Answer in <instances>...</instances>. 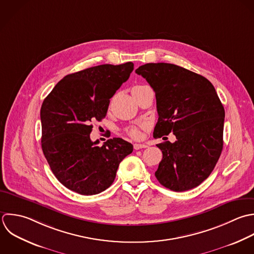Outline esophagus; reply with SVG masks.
I'll return each instance as SVG.
<instances>
[{
	"label": "esophagus",
	"instance_id": "34e87169",
	"mask_svg": "<svg viewBox=\"0 0 254 254\" xmlns=\"http://www.w3.org/2000/svg\"><path fill=\"white\" fill-rule=\"evenodd\" d=\"M146 147H148L146 144H140V143H134L133 144V148L135 150H138V149H141V148H146Z\"/></svg>",
	"mask_w": 254,
	"mask_h": 254
}]
</instances>
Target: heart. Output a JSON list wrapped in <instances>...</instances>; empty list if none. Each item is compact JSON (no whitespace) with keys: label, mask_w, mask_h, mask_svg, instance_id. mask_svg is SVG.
Listing matches in <instances>:
<instances>
[{"label":"heart","mask_w":254,"mask_h":254,"mask_svg":"<svg viewBox=\"0 0 254 254\" xmlns=\"http://www.w3.org/2000/svg\"><path fill=\"white\" fill-rule=\"evenodd\" d=\"M140 87H143V86H135L133 88H140ZM144 127L145 126L143 124H139V125H136V126H130L127 128V132L131 137L138 138L140 136V128H142Z\"/></svg>","instance_id":"obj_1"}]
</instances>
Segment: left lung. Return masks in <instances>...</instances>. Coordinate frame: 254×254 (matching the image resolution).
Masks as SVG:
<instances>
[{
    "instance_id": "left-lung-1",
    "label": "left lung",
    "mask_w": 254,
    "mask_h": 254,
    "mask_svg": "<svg viewBox=\"0 0 254 254\" xmlns=\"http://www.w3.org/2000/svg\"><path fill=\"white\" fill-rule=\"evenodd\" d=\"M135 73L155 92L153 136H176L173 143L156 144L163 154L157 180L175 192L199 186L214 170L224 144L225 109L215 87L202 75L170 63H147Z\"/></svg>"
}]
</instances>
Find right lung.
Masks as SVG:
<instances>
[{"instance_id": "obj_1", "label": "right lung", "mask_w": 254, "mask_h": 254, "mask_svg": "<svg viewBox=\"0 0 254 254\" xmlns=\"http://www.w3.org/2000/svg\"><path fill=\"white\" fill-rule=\"evenodd\" d=\"M133 70V63L103 64L66 75L44 99L41 110V148L58 181L81 195L109 188L122 160L133 150L120 137L102 146L92 141L95 120L102 121L110 99Z\"/></svg>"}]
</instances>
